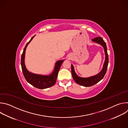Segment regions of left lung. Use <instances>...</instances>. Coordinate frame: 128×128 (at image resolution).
Masks as SVG:
<instances>
[{
	"label": "left lung",
	"instance_id": "8db88e82",
	"mask_svg": "<svg viewBox=\"0 0 128 128\" xmlns=\"http://www.w3.org/2000/svg\"><path fill=\"white\" fill-rule=\"evenodd\" d=\"M92 41L96 42L99 44H100L104 49V52L105 54V60L103 65L102 70L99 73V74L95 76H91L88 78H83L78 76L74 70V67L72 65H71V74L73 78H74V81L78 84L84 86H94L96 84L98 83L99 81L103 79L105 76L106 72L107 71L108 64V55L107 54V46L105 42L101 37H97L94 39H92Z\"/></svg>",
	"mask_w": 128,
	"mask_h": 128
}]
</instances>
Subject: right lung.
Here are the masks:
<instances>
[{"label":"right lung","instance_id":"obj_1","mask_svg":"<svg viewBox=\"0 0 128 128\" xmlns=\"http://www.w3.org/2000/svg\"><path fill=\"white\" fill-rule=\"evenodd\" d=\"M34 37V36H33L31 38L29 42H27L25 47L24 48L23 52L22 54L21 61L22 70L24 78L27 81V82H28L30 84H31V85H32L33 86L36 88H38L40 89H44L52 86L55 84L59 69L64 60L58 61L56 62L53 72L50 76H46L38 75L29 72L27 70L24 63L25 50L28 44L30 43V42L32 40Z\"/></svg>","mask_w":128,"mask_h":128}]
</instances>
